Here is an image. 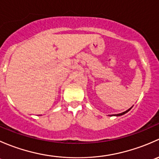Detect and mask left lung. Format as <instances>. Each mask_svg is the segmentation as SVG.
Returning a JSON list of instances; mask_svg holds the SVG:
<instances>
[{"mask_svg":"<svg viewBox=\"0 0 159 159\" xmlns=\"http://www.w3.org/2000/svg\"><path fill=\"white\" fill-rule=\"evenodd\" d=\"M131 108H129V109H128L127 111H125L122 112V113H120V114H118V115H115V116H121V115H125V113H127V112L131 110Z\"/></svg>","mask_w":159,"mask_h":159,"instance_id":"obj_1","label":"left lung"}]
</instances>
